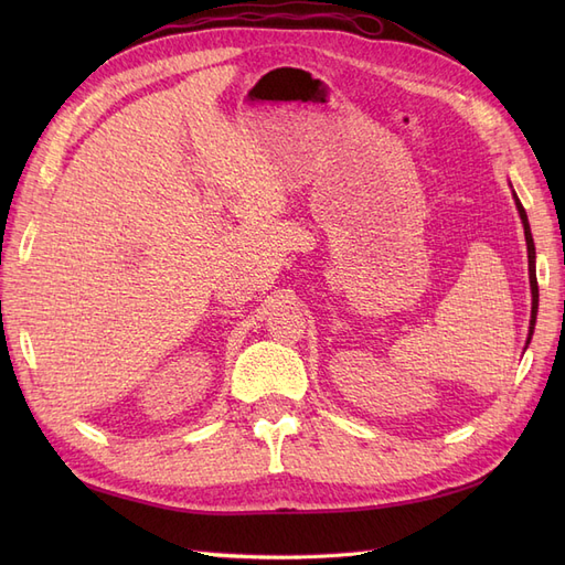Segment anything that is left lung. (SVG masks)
Segmentation results:
<instances>
[{
	"instance_id": "obj_1",
	"label": "left lung",
	"mask_w": 565,
	"mask_h": 565,
	"mask_svg": "<svg viewBox=\"0 0 565 565\" xmlns=\"http://www.w3.org/2000/svg\"><path fill=\"white\" fill-rule=\"evenodd\" d=\"M514 200H516V210L521 214V221H523V231H525V245H527V276H530V292H533V311H530V330H527V344H530V337H533V330H535V318H537V276H535V243H533V233H530V224H527V214L523 210V204L519 202L516 193H514Z\"/></svg>"
}]
</instances>
